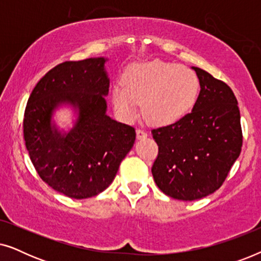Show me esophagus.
<instances>
[{"label":"esophagus","mask_w":261,"mask_h":261,"mask_svg":"<svg viewBox=\"0 0 261 261\" xmlns=\"http://www.w3.org/2000/svg\"><path fill=\"white\" fill-rule=\"evenodd\" d=\"M137 138L139 140L147 138V132H145L144 129H140V128H139V129H137Z\"/></svg>","instance_id":"obj_1"}]
</instances>
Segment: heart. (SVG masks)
Listing matches in <instances>:
<instances>
[{
    "mask_svg": "<svg viewBox=\"0 0 261 261\" xmlns=\"http://www.w3.org/2000/svg\"><path fill=\"white\" fill-rule=\"evenodd\" d=\"M198 92V78L190 69L154 60L128 70L123 85L113 89L112 101L123 119H137L144 105L149 122L167 126L183 119L194 108Z\"/></svg>",
    "mask_w": 261,
    "mask_h": 261,
    "instance_id": "1",
    "label": "heart"
}]
</instances>
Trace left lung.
<instances>
[{"label": "left lung", "instance_id": "obj_1", "mask_svg": "<svg viewBox=\"0 0 261 261\" xmlns=\"http://www.w3.org/2000/svg\"><path fill=\"white\" fill-rule=\"evenodd\" d=\"M191 69L201 85L191 113L152 130L159 146L153 178L164 194L180 201H195L215 192L242 146L240 110L234 92L206 71Z\"/></svg>", "mask_w": 261, "mask_h": 261}]
</instances>
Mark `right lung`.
<instances>
[{
	"label": "right lung",
	"mask_w": 261,
	"mask_h": 261,
	"mask_svg": "<svg viewBox=\"0 0 261 261\" xmlns=\"http://www.w3.org/2000/svg\"><path fill=\"white\" fill-rule=\"evenodd\" d=\"M107 60L98 57L53 67L35 85L24 110L23 138L35 170L46 184L71 198L106 190L135 141L133 127L107 115ZM62 105L76 114L67 132L51 120Z\"/></svg>",
	"instance_id": "obj_1"
}]
</instances>
